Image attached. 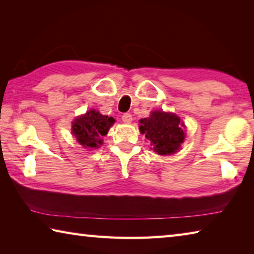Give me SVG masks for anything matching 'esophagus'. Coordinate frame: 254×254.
<instances>
[{
  "label": "esophagus",
  "mask_w": 254,
  "mask_h": 254,
  "mask_svg": "<svg viewBox=\"0 0 254 254\" xmlns=\"http://www.w3.org/2000/svg\"><path fill=\"white\" fill-rule=\"evenodd\" d=\"M122 121L124 123H130L132 121V115L130 113H124L122 115Z\"/></svg>",
  "instance_id": "1"
}]
</instances>
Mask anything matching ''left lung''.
I'll return each instance as SVG.
<instances>
[{
  "mask_svg": "<svg viewBox=\"0 0 254 254\" xmlns=\"http://www.w3.org/2000/svg\"><path fill=\"white\" fill-rule=\"evenodd\" d=\"M140 131L150 141L152 149L158 154L175 153L184 142V124L177 115L154 111L150 118L141 119Z\"/></svg>",
  "mask_w": 254,
  "mask_h": 254,
  "instance_id": "1",
  "label": "left lung"
}]
</instances>
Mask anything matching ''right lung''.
Masks as SVG:
<instances>
[{
	"instance_id": "right-lung-1",
	"label": "right lung",
	"mask_w": 254,
	"mask_h": 254,
	"mask_svg": "<svg viewBox=\"0 0 254 254\" xmlns=\"http://www.w3.org/2000/svg\"><path fill=\"white\" fill-rule=\"evenodd\" d=\"M113 123V118L91 110L75 120L72 123V134L85 148H98L102 144L101 137L107 134Z\"/></svg>"
}]
</instances>
